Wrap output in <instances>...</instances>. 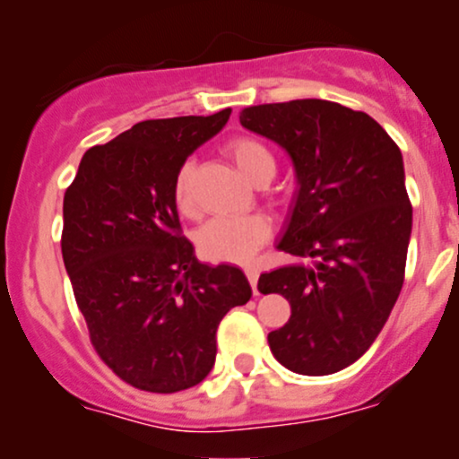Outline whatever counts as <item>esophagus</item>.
<instances>
[{"instance_id": "1", "label": "esophagus", "mask_w": 459, "mask_h": 459, "mask_svg": "<svg viewBox=\"0 0 459 459\" xmlns=\"http://www.w3.org/2000/svg\"><path fill=\"white\" fill-rule=\"evenodd\" d=\"M246 276H247V282H250L252 291L256 293V282H259V270H256L255 265H246Z\"/></svg>"}]
</instances>
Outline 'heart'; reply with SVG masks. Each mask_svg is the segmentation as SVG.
Instances as JSON below:
<instances>
[{
    "mask_svg": "<svg viewBox=\"0 0 459 459\" xmlns=\"http://www.w3.org/2000/svg\"><path fill=\"white\" fill-rule=\"evenodd\" d=\"M226 152L247 181L267 183L276 175V157L265 144L255 138H233L226 144ZM172 200L183 215L196 213L194 198V161H183L172 178ZM272 233V222L261 213L244 218H215L200 230L198 246L207 259L246 263L256 247Z\"/></svg>",
    "mask_w": 459,
    "mask_h": 459,
    "instance_id": "1",
    "label": "heart"
}]
</instances>
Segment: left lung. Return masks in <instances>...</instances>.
Listing matches in <instances>:
<instances>
[{"label": "left lung", "instance_id": "8db88e82", "mask_svg": "<svg viewBox=\"0 0 459 459\" xmlns=\"http://www.w3.org/2000/svg\"><path fill=\"white\" fill-rule=\"evenodd\" d=\"M239 123L282 146L298 181L278 241L298 261L259 278L261 293L291 304L270 350L289 371L330 376L373 345L402 291L412 233L402 151L371 116L324 99L255 105Z\"/></svg>", "mask_w": 459, "mask_h": 459}]
</instances>
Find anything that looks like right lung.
<instances>
[{"label":"right lung","instance_id":"right-lung-1","mask_svg":"<svg viewBox=\"0 0 459 459\" xmlns=\"http://www.w3.org/2000/svg\"><path fill=\"white\" fill-rule=\"evenodd\" d=\"M229 116L142 120L83 152L65 194L62 259L77 307L101 360L140 391L203 382L220 321L252 296L239 267L196 259L172 200L178 166Z\"/></svg>","mask_w":459,"mask_h":459}]
</instances>
